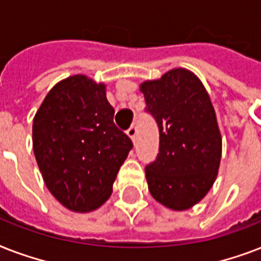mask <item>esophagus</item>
Segmentation results:
<instances>
[{
  "mask_svg": "<svg viewBox=\"0 0 261 261\" xmlns=\"http://www.w3.org/2000/svg\"><path fill=\"white\" fill-rule=\"evenodd\" d=\"M126 133H127V135H128L131 139H133V141H135V137H137V127L131 126L130 128L126 131Z\"/></svg>",
  "mask_w": 261,
  "mask_h": 261,
  "instance_id": "obj_1",
  "label": "esophagus"
}]
</instances>
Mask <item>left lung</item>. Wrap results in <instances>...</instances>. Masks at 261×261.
<instances>
[{
	"label": "left lung",
	"mask_w": 261,
	"mask_h": 261,
	"mask_svg": "<svg viewBox=\"0 0 261 261\" xmlns=\"http://www.w3.org/2000/svg\"><path fill=\"white\" fill-rule=\"evenodd\" d=\"M139 89L160 131V153L145 168L149 191L171 210H188L211 190L222 155L210 96L198 75L182 67Z\"/></svg>",
	"instance_id": "obj_1"
}]
</instances>
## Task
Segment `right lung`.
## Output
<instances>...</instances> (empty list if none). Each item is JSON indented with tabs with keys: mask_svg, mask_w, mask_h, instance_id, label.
Masks as SVG:
<instances>
[{
	"mask_svg": "<svg viewBox=\"0 0 261 261\" xmlns=\"http://www.w3.org/2000/svg\"><path fill=\"white\" fill-rule=\"evenodd\" d=\"M114 114L106 85L75 74L55 84L35 115V159L48 191L69 210L93 211L112 194L133 149Z\"/></svg>",
	"mask_w": 261,
	"mask_h": 261,
	"instance_id": "right-lung-1",
	"label": "right lung"
}]
</instances>
